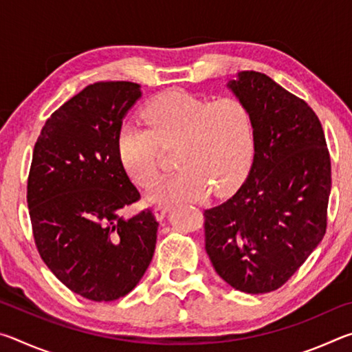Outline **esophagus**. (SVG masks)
Here are the masks:
<instances>
[{
    "instance_id": "obj_1",
    "label": "esophagus",
    "mask_w": 352,
    "mask_h": 352,
    "mask_svg": "<svg viewBox=\"0 0 352 352\" xmlns=\"http://www.w3.org/2000/svg\"><path fill=\"white\" fill-rule=\"evenodd\" d=\"M169 211V206L168 205H157L153 208V212H155V217L158 220H163L166 217V214Z\"/></svg>"
}]
</instances>
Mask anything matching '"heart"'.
I'll list each match as a JSON object with an SVG mask.
<instances>
[{
	"instance_id": "heart-1",
	"label": "heart",
	"mask_w": 352,
	"mask_h": 352,
	"mask_svg": "<svg viewBox=\"0 0 352 352\" xmlns=\"http://www.w3.org/2000/svg\"><path fill=\"white\" fill-rule=\"evenodd\" d=\"M144 116L148 126L135 119L121 124L118 153L127 174L148 188L160 177L162 147L177 146L180 170L152 189L153 201H195L210 188L225 194L247 175L254 157L256 127L242 99L210 100L174 90L151 100Z\"/></svg>"
}]
</instances>
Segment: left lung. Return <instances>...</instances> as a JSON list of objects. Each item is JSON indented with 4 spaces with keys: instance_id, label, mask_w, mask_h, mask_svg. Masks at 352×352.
<instances>
[{
    "instance_id": "left-lung-1",
    "label": "left lung",
    "mask_w": 352,
    "mask_h": 352,
    "mask_svg": "<svg viewBox=\"0 0 352 352\" xmlns=\"http://www.w3.org/2000/svg\"><path fill=\"white\" fill-rule=\"evenodd\" d=\"M254 118L252 169L237 192L205 210V248L236 290L281 287L323 239L331 158L320 119L269 76L242 71L228 85Z\"/></svg>"
}]
</instances>
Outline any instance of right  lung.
I'll return each mask as SVG.
<instances>
[{
	"label": "right lung",
	"instance_id": "right-lung-1",
	"mask_svg": "<svg viewBox=\"0 0 352 352\" xmlns=\"http://www.w3.org/2000/svg\"><path fill=\"white\" fill-rule=\"evenodd\" d=\"M138 83L96 82L45 122L28 178L38 253L57 279L91 301H113L140 283L157 243L151 210L126 219L140 200L118 153L124 116Z\"/></svg>",
	"mask_w": 352,
	"mask_h": 352
}]
</instances>
